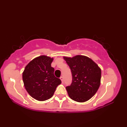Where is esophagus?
Listing matches in <instances>:
<instances>
[{
    "instance_id": "1",
    "label": "esophagus",
    "mask_w": 127,
    "mask_h": 127,
    "mask_svg": "<svg viewBox=\"0 0 127 127\" xmlns=\"http://www.w3.org/2000/svg\"><path fill=\"white\" fill-rule=\"evenodd\" d=\"M60 79H61L62 82V83H63V82H64V77H63V76H61V77H60Z\"/></svg>"
}]
</instances>
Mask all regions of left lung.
<instances>
[{
    "label": "left lung",
    "instance_id": "8db88e82",
    "mask_svg": "<svg viewBox=\"0 0 127 127\" xmlns=\"http://www.w3.org/2000/svg\"><path fill=\"white\" fill-rule=\"evenodd\" d=\"M72 73V81L66 87L69 97L77 102L90 99L99 88L101 72L100 68L89 58L77 55L64 57Z\"/></svg>",
    "mask_w": 127,
    "mask_h": 127
}]
</instances>
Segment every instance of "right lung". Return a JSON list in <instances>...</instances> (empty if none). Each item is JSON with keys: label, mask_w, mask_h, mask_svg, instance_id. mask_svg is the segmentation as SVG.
<instances>
[{"label": "right lung", "mask_w": 127, "mask_h": 127, "mask_svg": "<svg viewBox=\"0 0 127 127\" xmlns=\"http://www.w3.org/2000/svg\"><path fill=\"white\" fill-rule=\"evenodd\" d=\"M53 58L42 55L27 64L23 72V83L28 93L35 99L45 101L53 96L56 88L62 83L54 74Z\"/></svg>", "instance_id": "obj_1"}]
</instances>
